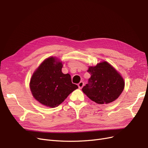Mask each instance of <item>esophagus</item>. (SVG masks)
Listing matches in <instances>:
<instances>
[{
  "label": "esophagus",
  "mask_w": 148,
  "mask_h": 148,
  "mask_svg": "<svg viewBox=\"0 0 148 148\" xmlns=\"http://www.w3.org/2000/svg\"><path fill=\"white\" fill-rule=\"evenodd\" d=\"M83 85H84V83H83V82H80L79 84H78V86H79V88H80V89H81V88H82V87L83 86Z\"/></svg>",
  "instance_id": "esophagus-1"
}]
</instances>
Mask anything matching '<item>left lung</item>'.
Returning a JSON list of instances; mask_svg holds the SVG:
<instances>
[{"instance_id":"left-lung-1","label":"left lung","mask_w":148,"mask_h":148,"mask_svg":"<svg viewBox=\"0 0 148 148\" xmlns=\"http://www.w3.org/2000/svg\"><path fill=\"white\" fill-rule=\"evenodd\" d=\"M88 83L82 88L87 97L98 104H108L119 98L125 88L120 74L110 63L103 61L89 66Z\"/></svg>"}]
</instances>
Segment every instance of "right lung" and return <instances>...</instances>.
<instances>
[{
	"label": "right lung",
	"instance_id": "right-lung-1",
	"mask_svg": "<svg viewBox=\"0 0 148 148\" xmlns=\"http://www.w3.org/2000/svg\"><path fill=\"white\" fill-rule=\"evenodd\" d=\"M62 62L55 57L46 59L30 79L29 88L34 98L42 105L58 106L78 86L72 83L71 75L62 72Z\"/></svg>",
	"mask_w": 148,
	"mask_h": 148
}]
</instances>
